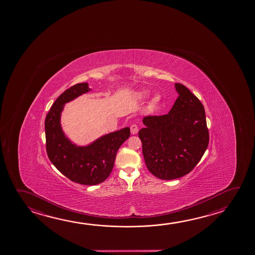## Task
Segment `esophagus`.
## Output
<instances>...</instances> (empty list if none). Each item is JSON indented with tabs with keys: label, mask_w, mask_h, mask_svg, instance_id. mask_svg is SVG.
<instances>
[{
	"label": "esophagus",
	"mask_w": 255,
	"mask_h": 255,
	"mask_svg": "<svg viewBox=\"0 0 255 255\" xmlns=\"http://www.w3.org/2000/svg\"><path fill=\"white\" fill-rule=\"evenodd\" d=\"M129 128H130V132H131V134L138 133V127L136 124H132Z\"/></svg>",
	"instance_id": "1"
}]
</instances>
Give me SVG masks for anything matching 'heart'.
<instances>
[{
	"label": "heart",
	"instance_id": "obj_1",
	"mask_svg": "<svg viewBox=\"0 0 255 255\" xmlns=\"http://www.w3.org/2000/svg\"><path fill=\"white\" fill-rule=\"evenodd\" d=\"M158 101H159V99H158V98H157V97H155V98H154V99H152L151 104H152V105H153V106H154V105H156V104H157V102H158Z\"/></svg>",
	"mask_w": 255,
	"mask_h": 255
}]
</instances>
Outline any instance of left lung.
I'll use <instances>...</instances> for the list:
<instances>
[{
  "label": "left lung",
  "instance_id": "8db88e82",
  "mask_svg": "<svg viewBox=\"0 0 255 255\" xmlns=\"http://www.w3.org/2000/svg\"><path fill=\"white\" fill-rule=\"evenodd\" d=\"M175 89L179 96L169 113L144 117L145 128L138 131L147 169L162 180L189 174L210 141L203 105L183 84Z\"/></svg>",
  "mask_w": 255,
  "mask_h": 255
}]
</instances>
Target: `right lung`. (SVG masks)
I'll return each instance as SVG.
<instances>
[{"instance_id":"1","label":"right lung","mask_w":255,"mask_h":255,"mask_svg":"<svg viewBox=\"0 0 255 255\" xmlns=\"http://www.w3.org/2000/svg\"><path fill=\"white\" fill-rule=\"evenodd\" d=\"M87 83L72 86L60 95L45 121V147L50 161L74 183L96 185L108 178L115 165L117 152L129 138V127L107 134L87 147H77L63 134L60 117L64 104L88 92Z\"/></svg>"}]
</instances>
